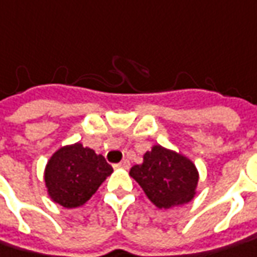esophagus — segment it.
<instances>
[{
	"mask_svg": "<svg viewBox=\"0 0 257 257\" xmlns=\"http://www.w3.org/2000/svg\"><path fill=\"white\" fill-rule=\"evenodd\" d=\"M129 166H131V163H129V160H122L121 163H118V165H115L114 167L115 169H123V170H128L129 169Z\"/></svg>",
	"mask_w": 257,
	"mask_h": 257,
	"instance_id": "34e87169",
	"label": "esophagus"
}]
</instances>
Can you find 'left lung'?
<instances>
[{"label":"left lung","mask_w":257,"mask_h":257,"mask_svg":"<svg viewBox=\"0 0 257 257\" xmlns=\"http://www.w3.org/2000/svg\"><path fill=\"white\" fill-rule=\"evenodd\" d=\"M146 197L160 209L188 204L197 194L200 173L191 159L179 152L153 145L143 162L129 170Z\"/></svg>","instance_id":"left-lung-1"}]
</instances>
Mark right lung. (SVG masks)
Returning a JSON list of instances; mask_svg holds the SVG:
<instances>
[{
    "label": "right lung",
    "instance_id": "add662e5",
    "mask_svg": "<svg viewBox=\"0 0 257 257\" xmlns=\"http://www.w3.org/2000/svg\"><path fill=\"white\" fill-rule=\"evenodd\" d=\"M112 172L102 155L76 142L59 148L50 156L43 179L52 201L64 208H78L95 194Z\"/></svg>",
    "mask_w": 257,
    "mask_h": 257
}]
</instances>
